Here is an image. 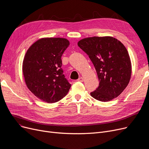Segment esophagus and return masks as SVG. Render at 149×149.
<instances>
[{"label":"esophagus","instance_id":"obj_1","mask_svg":"<svg viewBox=\"0 0 149 149\" xmlns=\"http://www.w3.org/2000/svg\"><path fill=\"white\" fill-rule=\"evenodd\" d=\"M83 78L82 77H80V78H79V79L77 80V81H80V82H82V81H83Z\"/></svg>","mask_w":149,"mask_h":149}]
</instances>
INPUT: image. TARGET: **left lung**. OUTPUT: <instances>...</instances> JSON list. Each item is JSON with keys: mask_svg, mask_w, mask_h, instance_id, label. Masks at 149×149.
Instances as JSON below:
<instances>
[{"mask_svg": "<svg viewBox=\"0 0 149 149\" xmlns=\"http://www.w3.org/2000/svg\"><path fill=\"white\" fill-rule=\"evenodd\" d=\"M78 46L89 56L100 82L91 95L104 102L120 95L132 73L129 55L123 44L112 37H93L82 39Z\"/></svg>", "mask_w": 149, "mask_h": 149, "instance_id": "obj_1", "label": "left lung"}]
</instances>
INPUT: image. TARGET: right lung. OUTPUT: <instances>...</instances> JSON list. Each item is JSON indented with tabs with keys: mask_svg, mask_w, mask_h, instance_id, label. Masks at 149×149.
<instances>
[{
	"mask_svg": "<svg viewBox=\"0 0 149 149\" xmlns=\"http://www.w3.org/2000/svg\"><path fill=\"white\" fill-rule=\"evenodd\" d=\"M69 45L63 38H43L28 49L23 73L29 91L48 103L65 97L71 86L61 68V56Z\"/></svg>",
	"mask_w": 149,
	"mask_h": 149,
	"instance_id": "obj_1",
	"label": "right lung"
}]
</instances>
